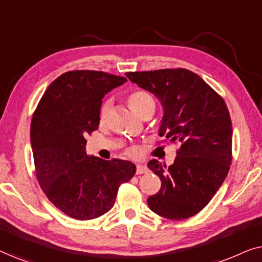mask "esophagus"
Returning <instances> with one entry per match:
<instances>
[{
    "label": "esophagus",
    "mask_w": 262,
    "mask_h": 262,
    "mask_svg": "<svg viewBox=\"0 0 262 262\" xmlns=\"http://www.w3.org/2000/svg\"><path fill=\"white\" fill-rule=\"evenodd\" d=\"M136 173L137 174H144V173H148V168L144 164H137L136 166Z\"/></svg>",
    "instance_id": "1"
}]
</instances>
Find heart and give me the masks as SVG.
<instances>
[{
    "mask_svg": "<svg viewBox=\"0 0 262 262\" xmlns=\"http://www.w3.org/2000/svg\"><path fill=\"white\" fill-rule=\"evenodd\" d=\"M127 102L132 110L135 111L136 113H138L139 116L144 112L146 108L149 107H155V100L151 95L149 94L148 92L141 91V89H137V91L131 92L127 96ZM110 112V101H105L100 107L99 111V123L103 125L106 123L107 117H108ZM127 154L131 156L137 155V150L136 149H128Z\"/></svg>",
    "mask_w": 262,
    "mask_h": 262,
    "instance_id": "heart-1",
    "label": "heart"
}]
</instances>
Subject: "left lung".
I'll list each match as a JSON object with an SVG mask.
<instances>
[{
  "instance_id": "8db88e82",
  "label": "left lung",
  "mask_w": 262,
  "mask_h": 262,
  "mask_svg": "<svg viewBox=\"0 0 262 262\" xmlns=\"http://www.w3.org/2000/svg\"><path fill=\"white\" fill-rule=\"evenodd\" d=\"M125 75L162 102L159 135L180 144L171 166L149 161V169L162 182L160 191L148 198L150 210L174 221L194 216L210 203L230 169L232 125L225 101L184 68Z\"/></svg>"
}]
</instances>
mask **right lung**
Segmentation results:
<instances>
[{"label":"right lung","instance_id":"right-lung-1","mask_svg":"<svg viewBox=\"0 0 262 262\" xmlns=\"http://www.w3.org/2000/svg\"><path fill=\"white\" fill-rule=\"evenodd\" d=\"M126 81L103 71H67L49 85L33 113L31 143L38 182L50 202L75 220L108 212L119 186L136 173L130 161L85 154L84 137L98 130L102 98Z\"/></svg>","mask_w":262,"mask_h":262}]
</instances>
